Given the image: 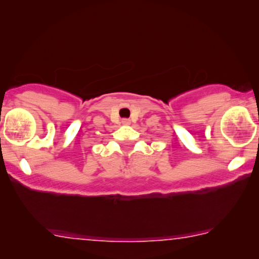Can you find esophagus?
<instances>
[{
    "mask_svg": "<svg viewBox=\"0 0 259 259\" xmlns=\"http://www.w3.org/2000/svg\"><path fill=\"white\" fill-rule=\"evenodd\" d=\"M121 123H123L124 125H127V124H129L130 121H129V119H123V120H121Z\"/></svg>",
    "mask_w": 259,
    "mask_h": 259,
    "instance_id": "esophagus-1",
    "label": "esophagus"
}]
</instances>
